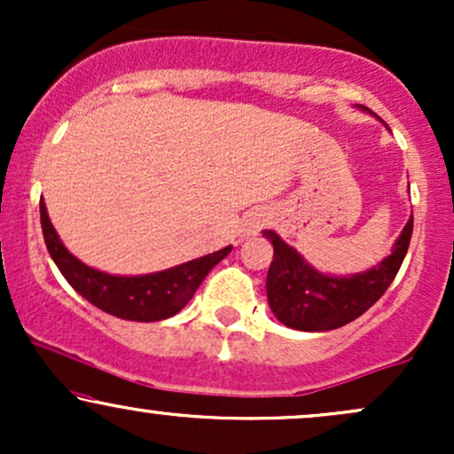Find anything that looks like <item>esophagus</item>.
<instances>
[{
	"mask_svg": "<svg viewBox=\"0 0 454 454\" xmlns=\"http://www.w3.org/2000/svg\"><path fill=\"white\" fill-rule=\"evenodd\" d=\"M264 222H267V217L264 215H254V217H249L247 222H245V234H256V232H260V228L264 226Z\"/></svg>",
	"mask_w": 454,
	"mask_h": 454,
	"instance_id": "34e87169",
	"label": "esophagus"
}]
</instances>
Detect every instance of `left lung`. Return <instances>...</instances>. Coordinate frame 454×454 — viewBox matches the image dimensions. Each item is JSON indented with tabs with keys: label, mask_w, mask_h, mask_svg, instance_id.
<instances>
[{
	"label": "left lung",
	"mask_w": 454,
	"mask_h": 454,
	"mask_svg": "<svg viewBox=\"0 0 454 454\" xmlns=\"http://www.w3.org/2000/svg\"><path fill=\"white\" fill-rule=\"evenodd\" d=\"M411 228H414V217L405 223L388 258H384L373 269L350 278H331L317 273L301 258L296 249L281 241L278 232L264 231V237L273 243L267 296L275 317L281 325L309 333L333 331L356 320L393 284L408 254Z\"/></svg>",
	"instance_id": "8db88e82"
}]
</instances>
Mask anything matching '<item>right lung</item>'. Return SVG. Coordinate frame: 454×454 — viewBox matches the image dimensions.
<instances>
[{
  "instance_id": "add662e5",
  "label": "right lung",
  "mask_w": 454,
  "mask_h": 454,
  "mask_svg": "<svg viewBox=\"0 0 454 454\" xmlns=\"http://www.w3.org/2000/svg\"><path fill=\"white\" fill-rule=\"evenodd\" d=\"M40 222H43L46 249L67 284L98 309L123 317V320L158 322L179 314L187 301L194 296L202 279L209 275V270L232 249V245H228L220 252L207 254V256L190 260L168 270H160V273L119 278V275H108L87 267L67 252L49 220L44 200L40 202Z\"/></svg>"
}]
</instances>
